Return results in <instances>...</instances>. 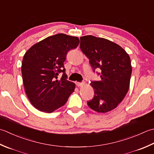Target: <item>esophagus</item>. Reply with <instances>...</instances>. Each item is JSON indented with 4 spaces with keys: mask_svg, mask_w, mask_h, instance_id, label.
Listing matches in <instances>:
<instances>
[{
    "mask_svg": "<svg viewBox=\"0 0 154 154\" xmlns=\"http://www.w3.org/2000/svg\"><path fill=\"white\" fill-rule=\"evenodd\" d=\"M84 84H85V83L84 82H77L76 83V85H77V86H78V87H81V86H83Z\"/></svg>",
    "mask_w": 154,
    "mask_h": 154,
    "instance_id": "obj_1",
    "label": "esophagus"
}]
</instances>
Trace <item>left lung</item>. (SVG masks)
Instances as JSON below:
<instances>
[{
	"label": "left lung",
	"instance_id": "obj_1",
	"mask_svg": "<svg viewBox=\"0 0 154 154\" xmlns=\"http://www.w3.org/2000/svg\"><path fill=\"white\" fill-rule=\"evenodd\" d=\"M80 48L89 59L93 71L100 69L101 81H92L94 97L87 101L91 109L106 113L117 107L127 94L132 71L126 51L107 39L87 35L80 37Z\"/></svg>",
	"mask_w": 154,
	"mask_h": 154
}]
</instances>
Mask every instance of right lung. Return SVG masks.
Here are the masks:
<instances>
[{
  "mask_svg": "<svg viewBox=\"0 0 154 154\" xmlns=\"http://www.w3.org/2000/svg\"><path fill=\"white\" fill-rule=\"evenodd\" d=\"M79 43L76 37L59 33L35 44L23 57L21 71L26 94L36 109L51 113L64 105L75 88L68 81L64 61ZM63 72L60 80L57 79Z\"/></svg>",
  "mask_w": 154,
  "mask_h": 154,
  "instance_id": "obj_1",
  "label": "right lung"
}]
</instances>
